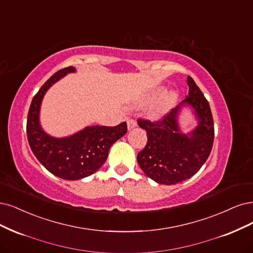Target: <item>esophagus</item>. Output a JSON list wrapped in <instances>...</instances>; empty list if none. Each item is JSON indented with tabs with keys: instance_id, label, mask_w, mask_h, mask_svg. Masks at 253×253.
Segmentation results:
<instances>
[{
	"instance_id": "esophagus-1",
	"label": "esophagus",
	"mask_w": 253,
	"mask_h": 253,
	"mask_svg": "<svg viewBox=\"0 0 253 253\" xmlns=\"http://www.w3.org/2000/svg\"><path fill=\"white\" fill-rule=\"evenodd\" d=\"M126 124H127V128L128 129H133L134 127L137 126V123H136L134 119H127Z\"/></svg>"
}]
</instances>
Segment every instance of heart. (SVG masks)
<instances>
[{
	"label": "heart",
	"instance_id": "heart-1",
	"mask_svg": "<svg viewBox=\"0 0 253 253\" xmlns=\"http://www.w3.org/2000/svg\"><path fill=\"white\" fill-rule=\"evenodd\" d=\"M164 91L165 89L162 88V86H159V88L153 91L150 94L149 98H147L150 102L156 101L157 99H159L150 111V117L152 119H160L164 115H167L175 107V104L178 101L179 95L175 90L167 91L165 93H164Z\"/></svg>",
	"mask_w": 253,
	"mask_h": 253
}]
</instances>
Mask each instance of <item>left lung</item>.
<instances>
[{"label": "left lung", "mask_w": 253, "mask_h": 253, "mask_svg": "<svg viewBox=\"0 0 253 253\" xmlns=\"http://www.w3.org/2000/svg\"><path fill=\"white\" fill-rule=\"evenodd\" d=\"M187 84L186 98L162 120H138V126L147 134V143L137 155V162L145 175L159 184L173 185L191 178L212 149L214 128L210 103L189 76ZM186 110L197 124L185 133L180 126V117Z\"/></svg>", "instance_id": "left-lung-1"}]
</instances>
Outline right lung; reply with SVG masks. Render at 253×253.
<instances>
[{
  "instance_id": "1",
  "label": "right lung",
  "mask_w": 253,
  "mask_h": 253,
  "mask_svg": "<svg viewBox=\"0 0 253 253\" xmlns=\"http://www.w3.org/2000/svg\"><path fill=\"white\" fill-rule=\"evenodd\" d=\"M75 72L74 67H69L52 75L33 97L27 117V137L34 156L54 176L70 181L97 171L106 162L111 146L127 130L126 123H123L116 126H88L65 137L45 132L40 118L43 96L55 83Z\"/></svg>"
}]
</instances>
